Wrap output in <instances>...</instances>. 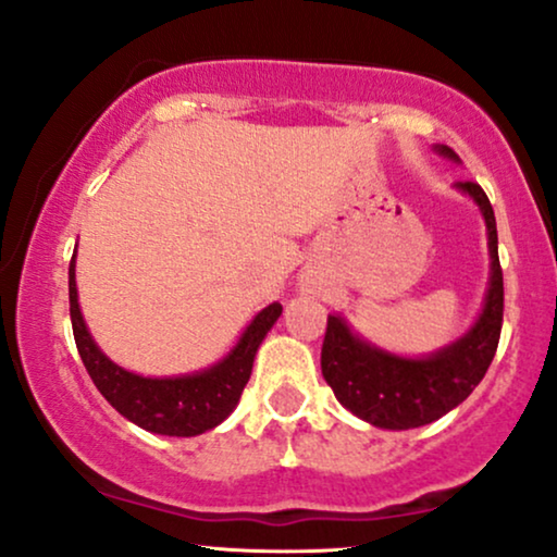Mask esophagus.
<instances>
[{
  "mask_svg": "<svg viewBox=\"0 0 557 557\" xmlns=\"http://www.w3.org/2000/svg\"><path fill=\"white\" fill-rule=\"evenodd\" d=\"M300 287H302V290H306V293H308V290H313V287H315V285H313V280L302 277V280H300Z\"/></svg>",
  "mask_w": 557,
  "mask_h": 557,
  "instance_id": "1",
  "label": "esophagus"
}]
</instances>
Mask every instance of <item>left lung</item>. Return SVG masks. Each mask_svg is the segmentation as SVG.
Returning a JSON list of instances; mask_svg holds the SVG:
<instances>
[{
  "instance_id": "obj_1",
  "label": "left lung",
  "mask_w": 557,
  "mask_h": 557,
  "mask_svg": "<svg viewBox=\"0 0 557 557\" xmlns=\"http://www.w3.org/2000/svg\"><path fill=\"white\" fill-rule=\"evenodd\" d=\"M435 152L461 162L446 145H435ZM456 190L466 193L479 206L486 224L488 257H492L484 308H481L476 323L461 338L438 351L410 359V356L384 351V348L369 344L351 331L346 318L329 315V329H325L321 348L323 380L331 384L333 395L348 412L374 428L410 430L443 418L461 405L473 387L484 380L496 346H499L504 280L499 247H496L494 209L476 183H456Z\"/></svg>"
}]
</instances>
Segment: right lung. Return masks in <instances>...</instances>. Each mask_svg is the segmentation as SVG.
<instances>
[{
  "mask_svg": "<svg viewBox=\"0 0 557 557\" xmlns=\"http://www.w3.org/2000/svg\"><path fill=\"white\" fill-rule=\"evenodd\" d=\"M69 298L73 338L96 389L129 422L150 433L175 435V438L201 435L221 425L234 412L249 382L257 348L283 313L280 302L259 310L232 351L209 369L181 376H143L114 364L88 333L78 306L76 255L69 267Z\"/></svg>",
  "mask_w": 557,
  "mask_h": 557,
  "instance_id": "1",
  "label": "right lung"
}]
</instances>
